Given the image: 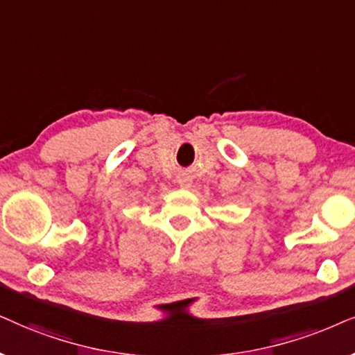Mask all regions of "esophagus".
<instances>
[{
    "mask_svg": "<svg viewBox=\"0 0 355 355\" xmlns=\"http://www.w3.org/2000/svg\"><path fill=\"white\" fill-rule=\"evenodd\" d=\"M178 183H180V187H183V188H190V185H191L190 180H187V178H182Z\"/></svg>",
    "mask_w": 355,
    "mask_h": 355,
    "instance_id": "obj_1",
    "label": "esophagus"
}]
</instances>
